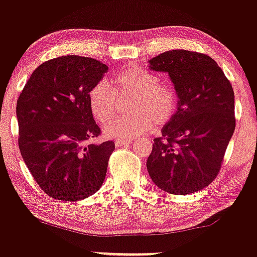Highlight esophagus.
<instances>
[{"mask_svg": "<svg viewBox=\"0 0 257 257\" xmlns=\"http://www.w3.org/2000/svg\"><path fill=\"white\" fill-rule=\"evenodd\" d=\"M133 143V139H122V140H116V146L120 147V146H125L129 145V144Z\"/></svg>", "mask_w": 257, "mask_h": 257, "instance_id": "34e87169", "label": "esophagus"}]
</instances>
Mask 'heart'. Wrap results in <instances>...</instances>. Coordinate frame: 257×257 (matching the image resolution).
I'll return each instance as SVG.
<instances>
[{"instance_id":"b5f03b06","label":"heart","mask_w":257,"mask_h":257,"mask_svg":"<svg viewBox=\"0 0 257 257\" xmlns=\"http://www.w3.org/2000/svg\"><path fill=\"white\" fill-rule=\"evenodd\" d=\"M116 96H133L129 110L133 113L107 122L104 133L107 137L134 139L144 135L153 123L169 122L178 108V98L169 85L161 83L157 75L138 65H131L110 78L108 84L99 82L88 95L89 108L99 122H106L116 110Z\"/></svg>"}]
</instances>
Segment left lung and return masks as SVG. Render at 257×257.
<instances>
[{
  "mask_svg": "<svg viewBox=\"0 0 257 257\" xmlns=\"http://www.w3.org/2000/svg\"><path fill=\"white\" fill-rule=\"evenodd\" d=\"M167 72L178 95V110L153 139L147 172L161 190L198 192L216 178L235 128L234 91L216 61L202 53L175 49L149 60Z\"/></svg>",
  "mask_w": 257,
  "mask_h": 257,
  "instance_id": "8db88e82",
  "label": "left lung"
}]
</instances>
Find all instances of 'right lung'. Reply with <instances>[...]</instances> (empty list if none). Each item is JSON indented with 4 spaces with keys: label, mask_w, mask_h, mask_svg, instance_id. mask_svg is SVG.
I'll list each match as a JSON object with an SVG mask.
<instances>
[{
    "label": "right lung",
    "mask_w": 257,
    "mask_h": 257,
    "mask_svg": "<svg viewBox=\"0 0 257 257\" xmlns=\"http://www.w3.org/2000/svg\"><path fill=\"white\" fill-rule=\"evenodd\" d=\"M107 71L95 59L65 55L41 64L20 93V153L35 181L52 198H88L104 182L114 143L93 141L101 131L88 95Z\"/></svg>",
    "instance_id": "right-lung-1"
}]
</instances>
